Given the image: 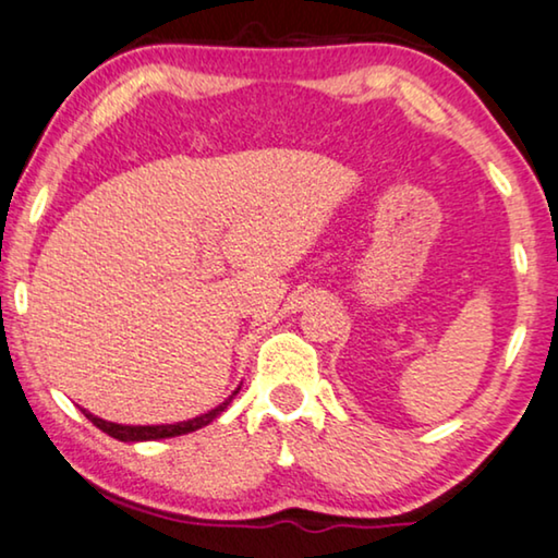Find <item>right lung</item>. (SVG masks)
<instances>
[{"instance_id": "right-lung-1", "label": "right lung", "mask_w": 558, "mask_h": 558, "mask_svg": "<svg viewBox=\"0 0 558 558\" xmlns=\"http://www.w3.org/2000/svg\"><path fill=\"white\" fill-rule=\"evenodd\" d=\"M231 399H233V396H231ZM231 399L223 401V403H220V407H216L213 411H208V414L190 418V422L159 424V426H124V424L104 422V418L88 414V411H83V414H86L88 422H94V426H98V429L106 432V434H109V437L119 439V441H151V439L180 437V434H190V432L201 429V426H208L213 418L220 416V411H226V407H228V403H231Z\"/></svg>"}]
</instances>
